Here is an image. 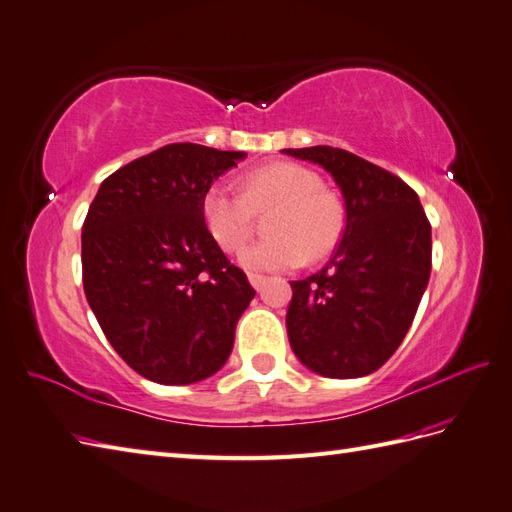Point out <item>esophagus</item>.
Masks as SVG:
<instances>
[{
    "label": "esophagus",
    "mask_w": 512,
    "mask_h": 512,
    "mask_svg": "<svg viewBox=\"0 0 512 512\" xmlns=\"http://www.w3.org/2000/svg\"><path fill=\"white\" fill-rule=\"evenodd\" d=\"M265 282H267L265 275H260V273H250V284H252L256 290H260L262 286H265Z\"/></svg>",
    "instance_id": "34e87169"
}]
</instances>
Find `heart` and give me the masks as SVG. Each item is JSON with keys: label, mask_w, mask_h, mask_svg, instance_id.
<instances>
[{"label": "heart", "mask_w": 512, "mask_h": 512, "mask_svg": "<svg viewBox=\"0 0 512 512\" xmlns=\"http://www.w3.org/2000/svg\"><path fill=\"white\" fill-rule=\"evenodd\" d=\"M275 209L271 237L247 247L241 262L252 271H286L334 250L342 232V206L321 189V178L297 163H273L245 176V191L213 183L204 191L202 215L226 252L250 241L256 213Z\"/></svg>", "instance_id": "heart-1"}]
</instances>
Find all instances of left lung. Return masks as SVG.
Masks as SVG:
<instances>
[{
  "mask_svg": "<svg viewBox=\"0 0 512 512\" xmlns=\"http://www.w3.org/2000/svg\"><path fill=\"white\" fill-rule=\"evenodd\" d=\"M282 153L319 163L347 209L331 260L290 282V347L316 375L366 377L394 355L416 316L431 278V224L418 193L375 163L331 146Z\"/></svg>",
  "mask_w": 512,
  "mask_h": 512,
  "instance_id": "left-lung-1",
  "label": "left lung"
}]
</instances>
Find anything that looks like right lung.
I'll use <instances>...</instances> for the list:
<instances>
[{
  "label": "right lung",
  "mask_w": 512,
  "mask_h": 512,
  "mask_svg": "<svg viewBox=\"0 0 512 512\" xmlns=\"http://www.w3.org/2000/svg\"><path fill=\"white\" fill-rule=\"evenodd\" d=\"M245 157L168 144L107 176L90 204L81 228L86 299L116 353L150 381L215 375L256 295L202 215L204 191Z\"/></svg>",
  "instance_id": "1"
}]
</instances>
